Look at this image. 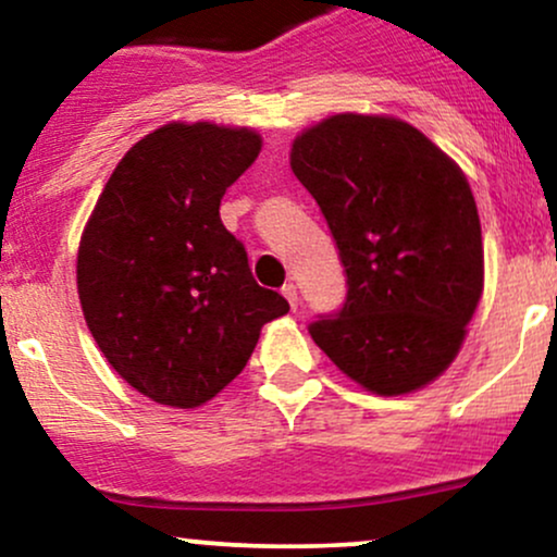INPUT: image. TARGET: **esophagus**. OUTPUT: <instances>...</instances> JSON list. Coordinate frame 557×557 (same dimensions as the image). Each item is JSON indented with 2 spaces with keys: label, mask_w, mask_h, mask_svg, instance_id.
I'll return each instance as SVG.
<instances>
[{
  "label": "esophagus",
  "mask_w": 557,
  "mask_h": 557,
  "mask_svg": "<svg viewBox=\"0 0 557 557\" xmlns=\"http://www.w3.org/2000/svg\"><path fill=\"white\" fill-rule=\"evenodd\" d=\"M281 294H284L286 302H289L292 310H297V305H299V292H297V286H294V284H286L284 289H281Z\"/></svg>",
  "instance_id": "obj_1"
}]
</instances>
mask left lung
I'll return each mask as SVG.
<instances>
[{
  "label": "left lung",
  "instance_id": "left-lung-1",
  "mask_svg": "<svg viewBox=\"0 0 557 557\" xmlns=\"http://www.w3.org/2000/svg\"><path fill=\"white\" fill-rule=\"evenodd\" d=\"M292 172L336 239L346 299L310 336L362 388L398 396L459 355L485 286L467 176L394 116L336 114L292 146Z\"/></svg>",
  "mask_w": 557,
  "mask_h": 557
}]
</instances>
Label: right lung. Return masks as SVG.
<instances>
[{
    "instance_id": "obj_1",
    "label": "right lung",
    "mask_w": 557,
    "mask_h": 557,
    "mask_svg": "<svg viewBox=\"0 0 557 557\" xmlns=\"http://www.w3.org/2000/svg\"><path fill=\"white\" fill-rule=\"evenodd\" d=\"M258 153L255 129L163 124L124 153L85 224V323L111 368L156 404L211 401L245 370L260 329L289 312L252 278L219 215Z\"/></svg>"
}]
</instances>
